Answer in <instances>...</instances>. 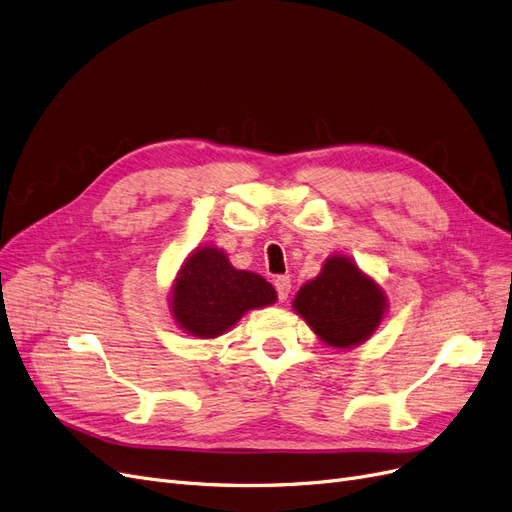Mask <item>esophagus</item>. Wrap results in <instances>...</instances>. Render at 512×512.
<instances>
[{"label": "esophagus", "instance_id": "34e87169", "mask_svg": "<svg viewBox=\"0 0 512 512\" xmlns=\"http://www.w3.org/2000/svg\"><path fill=\"white\" fill-rule=\"evenodd\" d=\"M274 287H276L278 299L285 301L289 297V293H291V278L289 276H276Z\"/></svg>", "mask_w": 512, "mask_h": 512}]
</instances>
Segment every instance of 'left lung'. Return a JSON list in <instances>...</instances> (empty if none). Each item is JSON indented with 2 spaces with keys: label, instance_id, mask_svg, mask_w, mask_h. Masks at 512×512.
Here are the masks:
<instances>
[{
  "label": "left lung",
  "instance_id": "left-lung-1",
  "mask_svg": "<svg viewBox=\"0 0 512 512\" xmlns=\"http://www.w3.org/2000/svg\"><path fill=\"white\" fill-rule=\"evenodd\" d=\"M293 308L327 346L354 348L382 323L386 295L352 259L333 255L320 274L297 291Z\"/></svg>",
  "mask_w": 512,
  "mask_h": 512
}]
</instances>
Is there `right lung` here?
I'll return each instance as SVG.
<instances>
[{
    "label": "right lung",
    "mask_w": 512,
    "mask_h": 512,
    "mask_svg": "<svg viewBox=\"0 0 512 512\" xmlns=\"http://www.w3.org/2000/svg\"><path fill=\"white\" fill-rule=\"evenodd\" d=\"M274 301L276 291L266 278L236 270L217 246H200L175 280L170 312L185 333L213 339L230 331L242 314Z\"/></svg>",
    "instance_id": "obj_1"
}]
</instances>
